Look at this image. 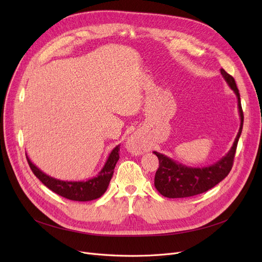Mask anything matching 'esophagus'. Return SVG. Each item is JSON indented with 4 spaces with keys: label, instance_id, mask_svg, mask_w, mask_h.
Returning a JSON list of instances; mask_svg holds the SVG:
<instances>
[{
    "label": "esophagus",
    "instance_id": "obj_1",
    "mask_svg": "<svg viewBox=\"0 0 262 262\" xmlns=\"http://www.w3.org/2000/svg\"><path fill=\"white\" fill-rule=\"evenodd\" d=\"M127 148L129 149V152H132L134 154H141V153L145 152V149H146L141 136L136 135V134L133 135L128 139Z\"/></svg>",
    "mask_w": 262,
    "mask_h": 262
}]
</instances>
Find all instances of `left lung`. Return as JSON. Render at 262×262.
Here are the masks:
<instances>
[{
	"label": "left lung",
	"mask_w": 262,
	"mask_h": 262,
	"mask_svg": "<svg viewBox=\"0 0 262 262\" xmlns=\"http://www.w3.org/2000/svg\"><path fill=\"white\" fill-rule=\"evenodd\" d=\"M221 74L228 86L236 93L238 99V108L240 115V128L229 152L212 166L204 168H190L176 162L166 155L158 152H153L159 160V168L155 174V187L160 194L169 199H181L198 195L213 188L220 182H222L228 175L232 168L235 158L237 144L242 133L243 112L240 101V93L236 81L224 69H221Z\"/></svg>",
	"instance_id": "8db88e82"
}]
</instances>
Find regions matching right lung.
I'll list each match as a JSON object with an SVG mask.
<instances>
[{"label":"right lung","mask_w":262,"mask_h":262,"mask_svg":"<svg viewBox=\"0 0 262 262\" xmlns=\"http://www.w3.org/2000/svg\"><path fill=\"white\" fill-rule=\"evenodd\" d=\"M120 145H117L105 163V166L101 170V172L91 180L86 182H64L59 181L56 178H53L41 170H39L35 164L30 160L29 156L26 154V159L29 162V166L32 169L33 173L37 176L38 180L47 186L50 190H52L58 195L66 198L71 201L77 202H88L92 200H96L101 198L108 188L110 180L114 175L115 167L120 158Z\"/></svg>","instance_id":"add662e5"}]
</instances>
